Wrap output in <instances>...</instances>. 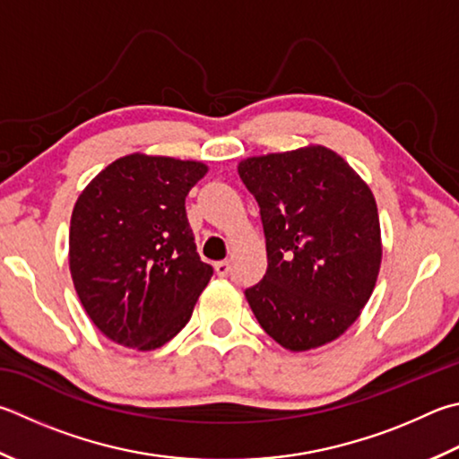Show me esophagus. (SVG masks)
Instances as JSON below:
<instances>
[{
  "label": "esophagus",
  "mask_w": 459,
  "mask_h": 459,
  "mask_svg": "<svg viewBox=\"0 0 459 459\" xmlns=\"http://www.w3.org/2000/svg\"><path fill=\"white\" fill-rule=\"evenodd\" d=\"M214 271L219 277H227V274L230 273V263L229 261H219L214 264Z\"/></svg>",
  "instance_id": "esophagus-1"
}]
</instances>
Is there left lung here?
Returning a JSON list of instances; mask_svg holds the SVG:
<instances>
[{"label": "left lung", "instance_id": "1", "mask_svg": "<svg viewBox=\"0 0 459 459\" xmlns=\"http://www.w3.org/2000/svg\"><path fill=\"white\" fill-rule=\"evenodd\" d=\"M238 177L266 238L264 277L245 290L256 321L289 351L331 343L357 321L379 274L373 193L325 146L247 158Z\"/></svg>", "mask_w": 459, "mask_h": 459}]
</instances>
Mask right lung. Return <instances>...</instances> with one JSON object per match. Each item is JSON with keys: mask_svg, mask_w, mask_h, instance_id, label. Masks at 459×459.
Here are the masks:
<instances>
[{"mask_svg": "<svg viewBox=\"0 0 459 459\" xmlns=\"http://www.w3.org/2000/svg\"><path fill=\"white\" fill-rule=\"evenodd\" d=\"M206 164L128 154L82 190L70 273L88 316L114 343L152 351L177 335L212 277L186 219Z\"/></svg>", "mask_w": 459, "mask_h": 459, "instance_id": "add662e5", "label": "right lung"}]
</instances>
